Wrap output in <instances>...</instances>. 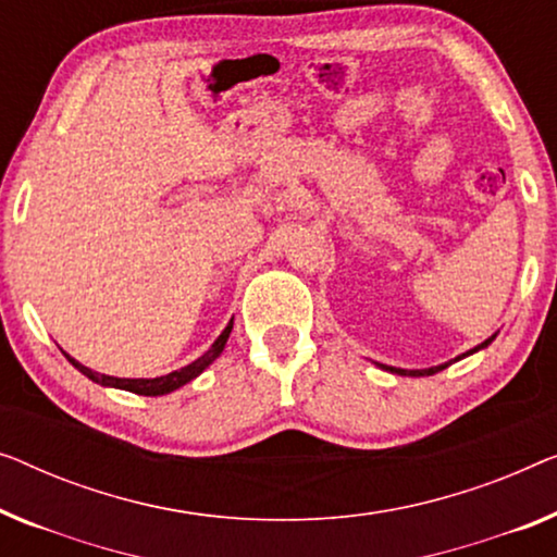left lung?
I'll return each mask as SVG.
<instances>
[{"mask_svg": "<svg viewBox=\"0 0 557 557\" xmlns=\"http://www.w3.org/2000/svg\"><path fill=\"white\" fill-rule=\"evenodd\" d=\"M493 338H495V334L490 336V338H485V342H482V344L474 346V349H470L467 354H462V357H470V354L480 351V349H485L487 344H493ZM462 357H457V359H462ZM457 359H455V361H457ZM449 364H453V361H447V364H440V367H430V369H409V372H407V369H397V367H384V369H389L392 374H401V376H432V374L442 372V369H447Z\"/></svg>", "mask_w": 557, "mask_h": 557, "instance_id": "1", "label": "left lung"}]
</instances>
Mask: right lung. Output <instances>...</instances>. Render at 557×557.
Segmentation results:
<instances>
[{
  "instance_id": "right-lung-1",
  "label": "right lung",
  "mask_w": 557,
  "mask_h": 557,
  "mask_svg": "<svg viewBox=\"0 0 557 557\" xmlns=\"http://www.w3.org/2000/svg\"><path fill=\"white\" fill-rule=\"evenodd\" d=\"M231 329H233V319L231 324L223 329L221 336L215 338L211 349H208L203 357H198L196 361H190L188 367H181L175 369V372L165 374V376H156V379H120V376H108V374H100V372H92V369H87L85 364H79V361H75L70 357V354H64L67 357V361L72 367L77 369V372H83L87 379H92L95 384H102V386H115V389H125V392H133V394H143V397H160V394H171L175 389H181L183 384H188L196 379L198 374H203V369H208L213 364L215 359L221 357L223 346L225 342H228L231 336Z\"/></svg>"
}]
</instances>
